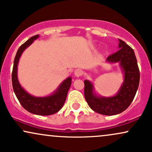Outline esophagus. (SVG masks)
Instances as JSON below:
<instances>
[{
	"instance_id": "esophagus-1",
	"label": "esophagus",
	"mask_w": 152,
	"mask_h": 152,
	"mask_svg": "<svg viewBox=\"0 0 152 152\" xmlns=\"http://www.w3.org/2000/svg\"><path fill=\"white\" fill-rule=\"evenodd\" d=\"M83 75V71H82L81 69H76L75 70V75L76 77H80Z\"/></svg>"
}]
</instances>
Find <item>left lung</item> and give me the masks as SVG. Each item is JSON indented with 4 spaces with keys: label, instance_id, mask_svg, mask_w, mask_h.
I'll use <instances>...</instances> for the list:
<instances>
[{
    "label": "left lung",
    "instance_id": "8db88e82",
    "mask_svg": "<svg viewBox=\"0 0 152 152\" xmlns=\"http://www.w3.org/2000/svg\"><path fill=\"white\" fill-rule=\"evenodd\" d=\"M120 49L108 56V63H119L124 81L115 96L106 97L97 96L94 85L86 80L85 97L88 105L94 111L105 115H117L129 107L134 98L140 83V70L133 49L123 41L118 39Z\"/></svg>",
    "mask_w": 152,
    "mask_h": 152
}]
</instances>
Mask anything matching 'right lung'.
Wrapping results in <instances>:
<instances>
[{
    "instance_id": "obj_1",
    "label": "right lung",
    "mask_w": 152,
    "mask_h": 152,
    "mask_svg": "<svg viewBox=\"0 0 152 152\" xmlns=\"http://www.w3.org/2000/svg\"><path fill=\"white\" fill-rule=\"evenodd\" d=\"M39 37L35 35L29 39L18 48L15 57L12 72V84L17 98L24 109L29 113L39 115H48L57 113L61 109L66 99L67 92L72 82L70 77L65 79L53 94L47 96H34L27 92L19 82L18 77V65L19 60L24 50Z\"/></svg>"
}]
</instances>
